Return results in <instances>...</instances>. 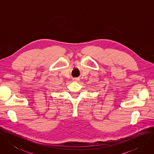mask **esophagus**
<instances>
[{"mask_svg": "<svg viewBox=\"0 0 154 154\" xmlns=\"http://www.w3.org/2000/svg\"><path fill=\"white\" fill-rule=\"evenodd\" d=\"M72 80H73L74 82H79V81L80 80V79H79V78H74V79H72Z\"/></svg>", "mask_w": 154, "mask_h": 154, "instance_id": "1", "label": "esophagus"}]
</instances>
